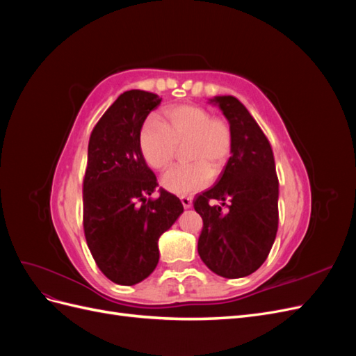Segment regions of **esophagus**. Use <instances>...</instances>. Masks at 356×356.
I'll use <instances>...</instances> for the list:
<instances>
[{"instance_id":"esophagus-1","label":"esophagus","mask_w":356,"mask_h":356,"mask_svg":"<svg viewBox=\"0 0 356 356\" xmlns=\"http://www.w3.org/2000/svg\"><path fill=\"white\" fill-rule=\"evenodd\" d=\"M181 203H182V207L188 209V208H191V204H193V197L191 196H181Z\"/></svg>"}]
</instances>
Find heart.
I'll return each instance as SVG.
<instances>
[{"label":"heart","instance_id":"obj_1","mask_svg":"<svg viewBox=\"0 0 356 356\" xmlns=\"http://www.w3.org/2000/svg\"><path fill=\"white\" fill-rule=\"evenodd\" d=\"M186 143H190L186 157L191 165L174 166L161 177V186L181 196L207 187L212 170L218 174L227 163L233 152V129L204 106L181 104L168 106L163 122L147 118L139 132V149L153 169L166 168L175 157L177 145Z\"/></svg>","mask_w":356,"mask_h":356}]
</instances>
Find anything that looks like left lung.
Returning a JSON list of instances; mask_svg holds the SVG:
<instances>
[{
  "mask_svg": "<svg viewBox=\"0 0 356 356\" xmlns=\"http://www.w3.org/2000/svg\"><path fill=\"white\" fill-rule=\"evenodd\" d=\"M233 129V152L215 186L193 204L203 220L197 251L222 277L254 273L276 238L279 182L270 143L245 105L234 96L211 99ZM218 200L220 205H212Z\"/></svg>",
  "mask_w": 356,
  "mask_h": 356,
  "instance_id": "obj_1",
  "label": "left lung"
}]
</instances>
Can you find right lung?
<instances>
[{"label": "right lung", "mask_w": 356, "mask_h": 356, "mask_svg": "<svg viewBox=\"0 0 356 356\" xmlns=\"http://www.w3.org/2000/svg\"><path fill=\"white\" fill-rule=\"evenodd\" d=\"M159 95L127 90L93 127L83 181V227L101 272L118 285H135L159 263V238L184 211L160 188L139 149V132L159 106Z\"/></svg>", "instance_id": "obj_1"}]
</instances>
